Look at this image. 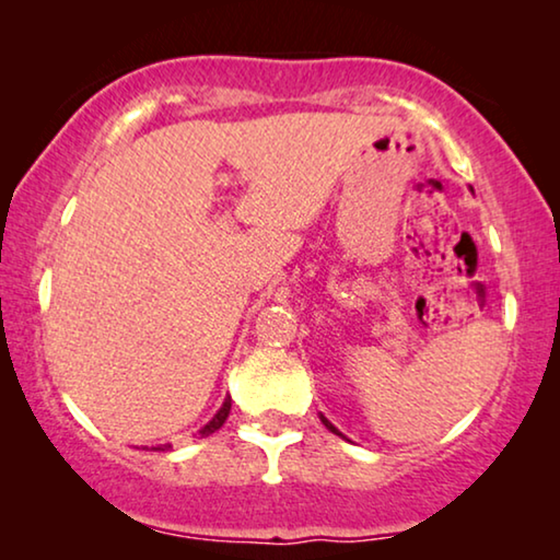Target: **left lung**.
Returning a JSON list of instances; mask_svg holds the SVG:
<instances>
[{"instance_id": "obj_1", "label": "left lung", "mask_w": 560, "mask_h": 560, "mask_svg": "<svg viewBox=\"0 0 560 560\" xmlns=\"http://www.w3.org/2000/svg\"><path fill=\"white\" fill-rule=\"evenodd\" d=\"M320 423H324V425H326V428H328V431H331V433H336V435H341V433H339V428H336V425H331V423H328V420H326L324 416H320Z\"/></svg>"}]
</instances>
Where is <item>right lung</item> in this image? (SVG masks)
I'll return each mask as SVG.
<instances>
[{
  "mask_svg": "<svg viewBox=\"0 0 560 560\" xmlns=\"http://www.w3.org/2000/svg\"><path fill=\"white\" fill-rule=\"evenodd\" d=\"M229 410H232V397H226L224 405H221L217 416H213V418L209 420V423H206V425H203L201 431H198V433H201V435H211L213 431H219V428L224 425V420L229 418ZM167 448H171V446H167V443H165V446H160L158 451H167Z\"/></svg>",
  "mask_w": 560,
  "mask_h": 560,
  "instance_id": "1",
  "label": "right lung"
}]
</instances>
